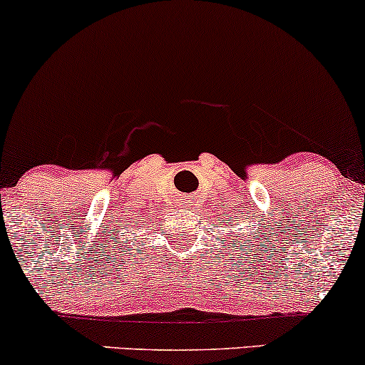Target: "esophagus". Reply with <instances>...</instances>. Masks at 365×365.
Masks as SVG:
<instances>
[{
	"label": "esophagus",
	"instance_id": "obj_1",
	"mask_svg": "<svg viewBox=\"0 0 365 365\" xmlns=\"http://www.w3.org/2000/svg\"><path fill=\"white\" fill-rule=\"evenodd\" d=\"M182 202H183V206H188V204H190V200H188V199H182Z\"/></svg>",
	"mask_w": 365,
	"mask_h": 365
}]
</instances>
